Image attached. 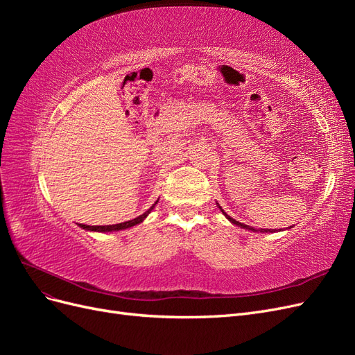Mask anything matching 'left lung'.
Listing matches in <instances>:
<instances>
[{
  "label": "left lung",
  "instance_id": "obj_1",
  "mask_svg": "<svg viewBox=\"0 0 355 355\" xmlns=\"http://www.w3.org/2000/svg\"><path fill=\"white\" fill-rule=\"evenodd\" d=\"M219 209L222 210V207H220V206H219ZM222 213H223V214H225V216H227V218H228V219H230V220H231V222H232L234 225H239V227H241V228H244V230H249V231H253V232L256 231V230H254L253 227H249V225H244V223H241V222H239V220H235V219L230 218V216H228V214H227V213H225L223 210H222ZM257 231H261V232H272L271 230H263V228H259V230H257ZM257 231H256V232H257Z\"/></svg>",
  "mask_w": 355,
  "mask_h": 355
}]
</instances>
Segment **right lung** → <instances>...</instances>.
I'll return each mask as SVG.
<instances>
[{"label":"right lung","instance_id":"add662e5","mask_svg":"<svg viewBox=\"0 0 355 355\" xmlns=\"http://www.w3.org/2000/svg\"><path fill=\"white\" fill-rule=\"evenodd\" d=\"M157 204V202H155ZM155 204H153L151 207H149L144 214H141V216H137L136 219H132V220H127V222H123V223H116V225H99V227H90V225H81L80 227L83 230H89V231H98V232H112V231H120V230H125V228H130V227H135V225L141 223L149 213H151V210L155 207Z\"/></svg>","mask_w":355,"mask_h":355}]
</instances>
